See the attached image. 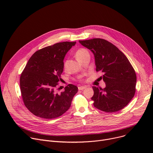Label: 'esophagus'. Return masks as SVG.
I'll return each mask as SVG.
<instances>
[{"label":"esophagus","instance_id":"obj_1","mask_svg":"<svg viewBox=\"0 0 153 153\" xmlns=\"http://www.w3.org/2000/svg\"><path fill=\"white\" fill-rule=\"evenodd\" d=\"M85 88H86V87H85V86H81V87H78V89H79V91H82V90L85 89Z\"/></svg>","mask_w":153,"mask_h":153}]
</instances>
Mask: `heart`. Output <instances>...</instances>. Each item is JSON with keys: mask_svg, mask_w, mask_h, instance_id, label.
Returning a JSON list of instances; mask_svg holds the SVG:
<instances>
[{"mask_svg": "<svg viewBox=\"0 0 153 153\" xmlns=\"http://www.w3.org/2000/svg\"><path fill=\"white\" fill-rule=\"evenodd\" d=\"M86 53H87V51L85 49H84V48H80L79 49L76 53V57L77 58V59L79 58L82 57V56L85 54Z\"/></svg>", "mask_w": 153, "mask_h": 153, "instance_id": "b5f03b06", "label": "heart"}]
</instances>
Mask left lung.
I'll use <instances>...</instances> for the list:
<instances>
[{"instance_id":"obj_1","label":"left lung","mask_w":153,"mask_h":153,"mask_svg":"<svg viewBox=\"0 0 153 153\" xmlns=\"http://www.w3.org/2000/svg\"><path fill=\"white\" fill-rule=\"evenodd\" d=\"M94 55L96 71L103 73L104 89L93 86L94 106L105 112L125 107L134 97L136 75L126 56L114 45L101 38L79 41Z\"/></svg>"}]
</instances>
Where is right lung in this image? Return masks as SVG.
<instances>
[{"instance_id":"right-lung-1","label":"right lung","mask_w":153,"mask_h":153,"mask_svg":"<svg viewBox=\"0 0 153 153\" xmlns=\"http://www.w3.org/2000/svg\"><path fill=\"white\" fill-rule=\"evenodd\" d=\"M76 42H64L36 51L29 59L20 76L22 97L25 107L36 117L53 119L70 108L77 86L68 84L60 94L55 92L61 81L64 59Z\"/></svg>"}]
</instances>
